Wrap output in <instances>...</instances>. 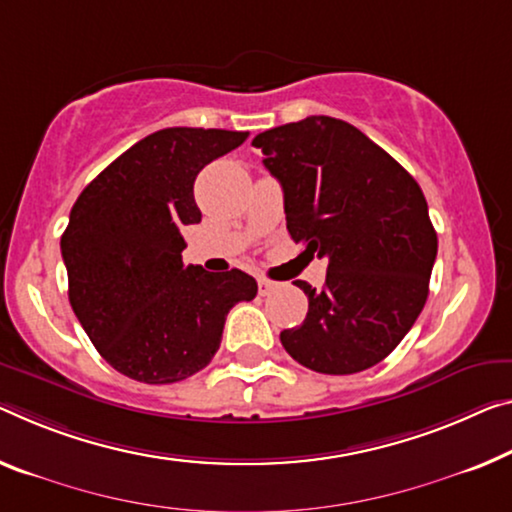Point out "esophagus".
<instances>
[{
	"label": "esophagus",
	"mask_w": 512,
	"mask_h": 512,
	"mask_svg": "<svg viewBox=\"0 0 512 512\" xmlns=\"http://www.w3.org/2000/svg\"><path fill=\"white\" fill-rule=\"evenodd\" d=\"M274 288H277V283H274V281L258 279V293H261V295H270Z\"/></svg>",
	"instance_id": "1"
}]
</instances>
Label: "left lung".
<instances>
[{"mask_svg": "<svg viewBox=\"0 0 512 512\" xmlns=\"http://www.w3.org/2000/svg\"><path fill=\"white\" fill-rule=\"evenodd\" d=\"M279 180L290 238L327 258L290 357L316 373L350 375L389 355L428 300L437 233L416 180L355 125L332 116L286 123L251 141Z\"/></svg>", "mask_w": 512, "mask_h": 512, "instance_id": "8db88e82", "label": "left lung"}]
</instances>
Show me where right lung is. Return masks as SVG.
I'll list each match as a JSON object with an SVG mask.
<instances>
[{
    "label": "right lung",
    "mask_w": 512,
    "mask_h": 512,
    "mask_svg": "<svg viewBox=\"0 0 512 512\" xmlns=\"http://www.w3.org/2000/svg\"><path fill=\"white\" fill-rule=\"evenodd\" d=\"M249 132L164 128L137 141L77 196L61 256L68 300L96 350L146 384L187 380L210 364L224 322L254 300L247 272L185 265L180 229L201 222L194 180Z\"/></svg>",
    "instance_id": "1"
}]
</instances>
